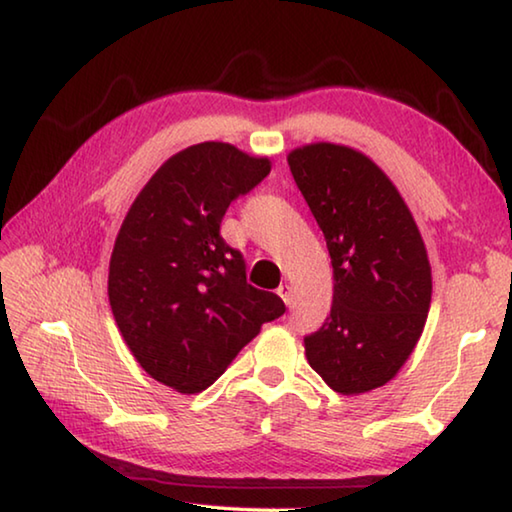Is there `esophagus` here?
<instances>
[{
    "mask_svg": "<svg viewBox=\"0 0 512 512\" xmlns=\"http://www.w3.org/2000/svg\"><path fill=\"white\" fill-rule=\"evenodd\" d=\"M277 296L284 300V305H291V287H289V284H280V289H277Z\"/></svg>",
    "mask_w": 512,
    "mask_h": 512,
    "instance_id": "34e87169",
    "label": "esophagus"
}]
</instances>
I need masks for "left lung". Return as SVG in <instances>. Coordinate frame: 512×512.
<instances>
[{
    "instance_id": "obj_1",
    "label": "left lung",
    "mask_w": 512,
    "mask_h": 512,
    "mask_svg": "<svg viewBox=\"0 0 512 512\" xmlns=\"http://www.w3.org/2000/svg\"><path fill=\"white\" fill-rule=\"evenodd\" d=\"M287 160L334 268L332 311L305 336L307 361L332 391L368 393L397 375L427 323V248L400 192L363 153L318 142Z\"/></svg>"
}]
</instances>
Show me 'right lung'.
Listing matches in <instances>:
<instances>
[{
	"instance_id": "1",
	"label": "right lung",
	"mask_w": 512,
	"mask_h": 512,
	"mask_svg": "<svg viewBox=\"0 0 512 512\" xmlns=\"http://www.w3.org/2000/svg\"><path fill=\"white\" fill-rule=\"evenodd\" d=\"M268 171V158L232 144H194L153 173L121 223L112 316L137 363L178 393L205 391L287 309L246 282L244 255L221 237L225 210Z\"/></svg>"
}]
</instances>
